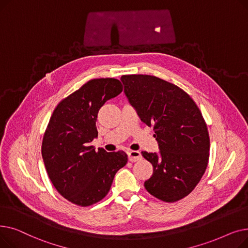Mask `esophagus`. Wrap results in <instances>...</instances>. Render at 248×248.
I'll return each mask as SVG.
<instances>
[{"instance_id": "1", "label": "esophagus", "mask_w": 248, "mask_h": 248, "mask_svg": "<svg viewBox=\"0 0 248 248\" xmlns=\"http://www.w3.org/2000/svg\"><path fill=\"white\" fill-rule=\"evenodd\" d=\"M127 155L129 162H137L141 159V154L139 151H129L127 152Z\"/></svg>"}]
</instances>
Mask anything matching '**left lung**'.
I'll use <instances>...</instances> for the list:
<instances>
[{"label": "left lung", "instance_id": "left-lung-1", "mask_svg": "<svg viewBox=\"0 0 248 248\" xmlns=\"http://www.w3.org/2000/svg\"><path fill=\"white\" fill-rule=\"evenodd\" d=\"M124 93L142 123L154 126L160 152H141L153 165L146 190L164 202L186 197L209 160L210 139L197 104L177 85L144 74L123 75Z\"/></svg>", "mask_w": 248, "mask_h": 248}]
</instances>
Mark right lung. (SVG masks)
<instances>
[{"label":"right lung","mask_w":248,"mask_h":248,"mask_svg":"<svg viewBox=\"0 0 248 248\" xmlns=\"http://www.w3.org/2000/svg\"><path fill=\"white\" fill-rule=\"evenodd\" d=\"M115 78H96L62 99L45 131L42 158L61 196L78 206H90L107 196L116 172L125 166L124 151L96 152L90 142L98 135L96 119L106 101L119 95Z\"/></svg>","instance_id":"1"}]
</instances>
